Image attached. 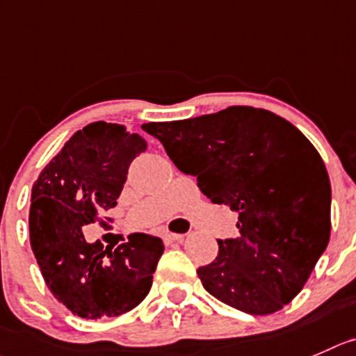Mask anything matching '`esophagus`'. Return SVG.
<instances>
[{
    "label": "esophagus",
    "mask_w": 356,
    "mask_h": 356,
    "mask_svg": "<svg viewBox=\"0 0 356 356\" xmlns=\"http://www.w3.org/2000/svg\"><path fill=\"white\" fill-rule=\"evenodd\" d=\"M162 238H164L165 243H176V241H184L185 236L184 234H175V232H165Z\"/></svg>",
    "instance_id": "esophagus-1"
}]
</instances>
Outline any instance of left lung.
<instances>
[{"mask_svg": "<svg viewBox=\"0 0 356 356\" xmlns=\"http://www.w3.org/2000/svg\"><path fill=\"white\" fill-rule=\"evenodd\" d=\"M141 127L209 201L238 213V238L218 239V257L197 269L202 286L248 314L289 304L330 238V180L311 141L253 106Z\"/></svg>", "mask_w": 356, "mask_h": 356, "instance_id": "left-lung-1", "label": "left lung"}]
</instances>
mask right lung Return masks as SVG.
<instances>
[{
    "label": "right lung",
    "instance_id": "add662e5",
    "mask_svg": "<svg viewBox=\"0 0 356 356\" xmlns=\"http://www.w3.org/2000/svg\"><path fill=\"white\" fill-rule=\"evenodd\" d=\"M147 150L124 125L92 122L70 138L33 185L29 238L47 286L82 318L118 316L152 289L164 252L159 238L133 234L117 248L87 243L82 227L117 206L131 162Z\"/></svg>",
    "mask_w": 356,
    "mask_h": 356
}]
</instances>
